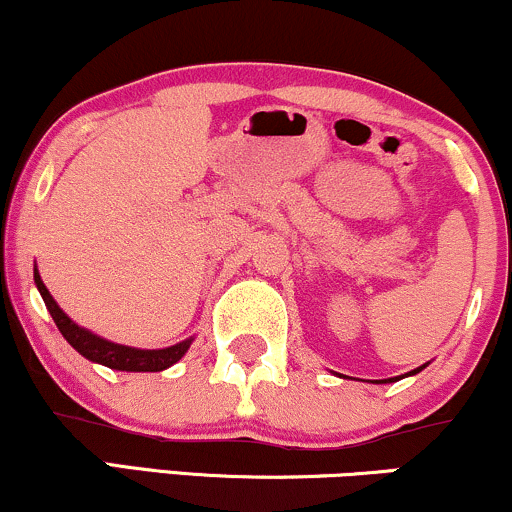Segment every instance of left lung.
Returning a JSON list of instances; mask_svg holds the SVG:
<instances>
[{
  "label": "left lung",
  "mask_w": 512,
  "mask_h": 512,
  "mask_svg": "<svg viewBox=\"0 0 512 512\" xmlns=\"http://www.w3.org/2000/svg\"><path fill=\"white\" fill-rule=\"evenodd\" d=\"M422 368H425V365H422ZM422 368H418V370H413V375H415V372H420ZM396 380H399V377H396ZM396 380H394V377H391V380H382V382H396Z\"/></svg>",
  "instance_id": "left-lung-1"
}]
</instances>
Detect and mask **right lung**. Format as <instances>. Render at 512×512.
Here are the masks:
<instances>
[{
    "mask_svg": "<svg viewBox=\"0 0 512 512\" xmlns=\"http://www.w3.org/2000/svg\"><path fill=\"white\" fill-rule=\"evenodd\" d=\"M35 285L40 289L44 306L49 308V313H52L54 323L59 327L63 337H66V342L71 344L75 351L82 353L85 358H90L94 363H102L106 368L125 370V372H159V370L170 368L173 363H178L187 353L189 344H192V339H187V342L168 346V349L144 351V349H132V346L106 342V339L97 337V334L87 332L85 327L75 325L73 320L68 318L59 306H56V301L52 299V294H49V289L44 287V282L40 280L37 268H35Z\"/></svg>",
    "mask_w": 512,
    "mask_h": 512,
    "instance_id": "obj_1",
    "label": "right lung"
}]
</instances>
